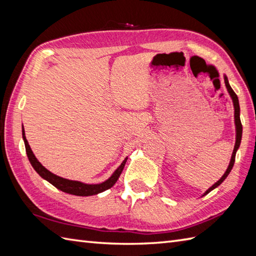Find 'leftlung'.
I'll list each match as a JSON object with an SVG mask.
<instances>
[{"instance_id": "1", "label": "left lung", "mask_w": 256, "mask_h": 256, "mask_svg": "<svg viewBox=\"0 0 256 256\" xmlns=\"http://www.w3.org/2000/svg\"><path fill=\"white\" fill-rule=\"evenodd\" d=\"M224 84H226V88L228 90V92H229V94L231 96L232 99V102H233V108H234V125H236V144H234V148H233V152H232V155H231V160H230V162H229V166H228L226 172L222 175V177L219 179L218 182H214V184L210 188H208L206 190V192H204V194L201 196V197H204V196H206V194H209L210 192H212V190L216 189L218 186H220V184L224 182L226 180V178L229 176L230 172L232 170L233 168V165H234V160H236V152L238 150V148H240V144H241V140H242V124H241V120H240V104H238V96L234 94V91L232 90L231 86L229 84V80H228V77L224 74Z\"/></svg>"}]
</instances>
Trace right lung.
I'll return each mask as SVG.
<instances>
[{
  "mask_svg": "<svg viewBox=\"0 0 256 256\" xmlns=\"http://www.w3.org/2000/svg\"><path fill=\"white\" fill-rule=\"evenodd\" d=\"M22 135H23V140L25 144V148H26V154L27 157H28V160L30 162V165L34 168L35 172L40 175L42 179H45L48 182H50L52 186H55L57 189L62 190L64 192H67L70 194H74V196H82V197H86V196H94L98 194L100 192H106V190L110 189L114 184L116 182L118 179L120 175L123 170V168L125 166V162L128 160V157H125L124 160L121 162L116 170L113 172L112 175L108 177L106 180L100 184H86L82 182H78V180H70V179L62 178L60 176H57L55 174H52L42 166L40 160L36 158V156L32 153V150L30 148V146L27 142L26 136H25V130L24 126L22 125Z\"/></svg>",
  "mask_w": 256,
  "mask_h": 256,
  "instance_id": "right-lung-1",
  "label": "right lung"
}]
</instances>
